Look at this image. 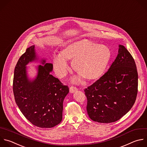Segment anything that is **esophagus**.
Returning a JSON list of instances; mask_svg holds the SVG:
<instances>
[{
	"label": "esophagus",
	"mask_w": 147,
	"mask_h": 147,
	"mask_svg": "<svg viewBox=\"0 0 147 147\" xmlns=\"http://www.w3.org/2000/svg\"><path fill=\"white\" fill-rule=\"evenodd\" d=\"M69 90H70V92L71 93H74L75 92H76L78 89H77V88H76V87H74V86H71V87L70 88Z\"/></svg>",
	"instance_id": "34e87169"
}]
</instances>
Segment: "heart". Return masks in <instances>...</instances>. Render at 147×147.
Segmentation results:
<instances>
[{
	"instance_id": "obj_1",
	"label": "heart",
	"mask_w": 147,
	"mask_h": 147,
	"mask_svg": "<svg viewBox=\"0 0 147 147\" xmlns=\"http://www.w3.org/2000/svg\"><path fill=\"white\" fill-rule=\"evenodd\" d=\"M111 56V51L107 46L81 39L65 45L61 54L54 57L53 65L56 75L63 78L70 70L67 61H72L74 71L85 80L92 81L104 74Z\"/></svg>"
}]
</instances>
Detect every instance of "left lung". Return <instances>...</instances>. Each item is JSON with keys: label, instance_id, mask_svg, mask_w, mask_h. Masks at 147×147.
I'll use <instances>...</instances> for the list:
<instances>
[{"label": "left lung", "instance_id": "8db88e82", "mask_svg": "<svg viewBox=\"0 0 147 147\" xmlns=\"http://www.w3.org/2000/svg\"><path fill=\"white\" fill-rule=\"evenodd\" d=\"M138 74L131 54L122 45L108 71L85 89L86 110L95 122L111 123L127 114L137 94Z\"/></svg>", "mask_w": 147, "mask_h": 147}]
</instances>
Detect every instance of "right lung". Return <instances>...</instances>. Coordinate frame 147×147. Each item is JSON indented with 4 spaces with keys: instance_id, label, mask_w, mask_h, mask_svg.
Masks as SVG:
<instances>
[{
    "instance_id": "add662e5",
    "label": "right lung",
    "mask_w": 147,
    "mask_h": 147,
    "mask_svg": "<svg viewBox=\"0 0 147 147\" xmlns=\"http://www.w3.org/2000/svg\"><path fill=\"white\" fill-rule=\"evenodd\" d=\"M39 62L34 78L29 76L27 65ZM52 63L39 57L34 45L28 48L20 58L14 70L13 92L16 103L25 117L33 125L41 128H51L62 119L63 103L69 92L51 72Z\"/></svg>"
}]
</instances>
